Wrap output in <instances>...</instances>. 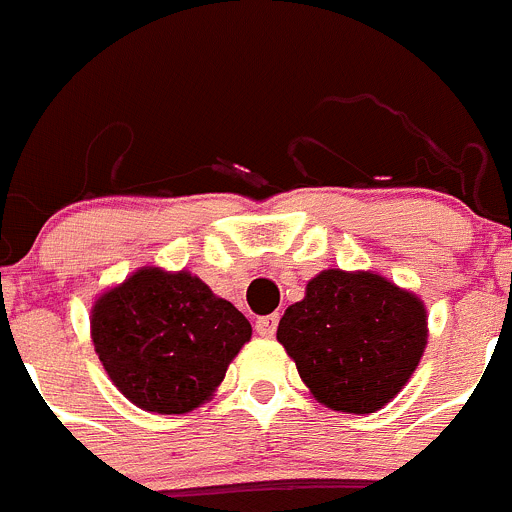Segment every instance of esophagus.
<instances>
[{"label":"esophagus","instance_id":"esophagus-1","mask_svg":"<svg viewBox=\"0 0 512 512\" xmlns=\"http://www.w3.org/2000/svg\"><path fill=\"white\" fill-rule=\"evenodd\" d=\"M279 325V315H264V318L256 320V333H259L261 338H271L274 336V330H277Z\"/></svg>","mask_w":512,"mask_h":512}]
</instances>
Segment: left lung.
Instances as JSON below:
<instances>
[{
	"instance_id": "obj_1",
	"label": "left lung",
	"mask_w": 512,
	"mask_h": 512,
	"mask_svg": "<svg viewBox=\"0 0 512 512\" xmlns=\"http://www.w3.org/2000/svg\"><path fill=\"white\" fill-rule=\"evenodd\" d=\"M302 382L325 408L374 413L408 384L428 343L418 295L374 271L325 269L277 328Z\"/></svg>"
}]
</instances>
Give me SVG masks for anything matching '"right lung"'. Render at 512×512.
<instances>
[{"label": "right lung", "mask_w": 512, "mask_h": 512, "mask_svg": "<svg viewBox=\"0 0 512 512\" xmlns=\"http://www.w3.org/2000/svg\"><path fill=\"white\" fill-rule=\"evenodd\" d=\"M92 341L133 405L182 415L210 400L251 323L189 271L143 266L94 302Z\"/></svg>", "instance_id": "right-lung-1"}]
</instances>
